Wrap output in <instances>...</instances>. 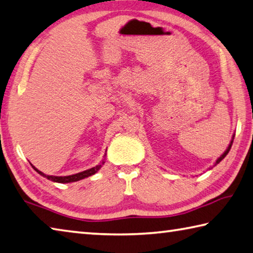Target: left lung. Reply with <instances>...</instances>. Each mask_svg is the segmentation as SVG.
<instances>
[{"label":"left lung","instance_id":"8db88e82","mask_svg":"<svg viewBox=\"0 0 253 253\" xmlns=\"http://www.w3.org/2000/svg\"><path fill=\"white\" fill-rule=\"evenodd\" d=\"M233 137H235V136H233ZM232 142H233V138H232V140H231V142H230V144H229V147H228V148H227V150L226 151H224V153L221 155V156H220V157L217 159V162H215V165H217V164H219L220 162H221V160L224 158V157H226V156L228 155V153H229V150H230V148H231V146H232Z\"/></svg>","mask_w":253,"mask_h":253}]
</instances>
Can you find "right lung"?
I'll list each match as a JSON object with an SVG mask.
<instances>
[{"label":"right lung","mask_w":253,"mask_h":253,"mask_svg":"<svg viewBox=\"0 0 253 253\" xmlns=\"http://www.w3.org/2000/svg\"><path fill=\"white\" fill-rule=\"evenodd\" d=\"M104 164V162H103ZM32 167H33L36 171H38L41 176H43L45 178L49 179V180H52L54 182H59V183H67V182H74V181H79L81 179H84L86 177H89V176H93L94 173L97 172L99 170V168L102 167V165H97L96 167H93L90 169H87L85 171H82L79 173H75V174H71V176H64V177H58V176H47V174L43 173L42 171H40L36 169L33 165H32Z\"/></svg>","instance_id":"right-lung-1"}]
</instances>
